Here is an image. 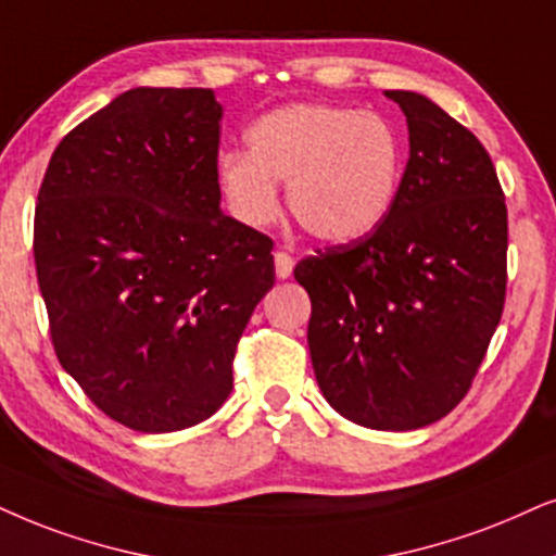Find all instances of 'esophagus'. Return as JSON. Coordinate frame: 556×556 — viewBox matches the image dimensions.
<instances>
[{
    "label": "esophagus",
    "instance_id": "obj_1",
    "mask_svg": "<svg viewBox=\"0 0 556 556\" xmlns=\"http://www.w3.org/2000/svg\"><path fill=\"white\" fill-rule=\"evenodd\" d=\"M274 269H277V277H279V279L292 277L294 258H292L290 254H285V251H277V254H274Z\"/></svg>",
    "mask_w": 556,
    "mask_h": 556
}]
</instances>
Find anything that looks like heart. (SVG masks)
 <instances>
[{
  "label": "heart",
  "mask_w": 556,
  "mask_h": 556,
  "mask_svg": "<svg viewBox=\"0 0 556 556\" xmlns=\"http://www.w3.org/2000/svg\"><path fill=\"white\" fill-rule=\"evenodd\" d=\"M245 146L220 153L215 174L230 213L251 228L277 217L274 185H287V205L307 233L359 241L382 226L403 185V146L375 112L287 104L251 123Z\"/></svg>",
  "instance_id": "b5f03b06"
}]
</instances>
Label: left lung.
Segmentation results:
<instances>
[{"label": "left lung", "instance_id": "left-lung-1", "mask_svg": "<svg viewBox=\"0 0 556 556\" xmlns=\"http://www.w3.org/2000/svg\"><path fill=\"white\" fill-rule=\"evenodd\" d=\"M403 185L369 236L294 266L323 397L375 431L435 424L467 395L505 302L508 210L482 143L418 91Z\"/></svg>", "mask_w": 556, "mask_h": 556}]
</instances>
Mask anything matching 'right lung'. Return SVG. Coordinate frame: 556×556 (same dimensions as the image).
Returning a JSON list of instances; mask_svg holds the SVG:
<instances>
[{
  "label": "right lung",
  "instance_id": "obj_1",
  "mask_svg": "<svg viewBox=\"0 0 556 556\" xmlns=\"http://www.w3.org/2000/svg\"><path fill=\"white\" fill-rule=\"evenodd\" d=\"M220 117L213 89L123 91L61 140L38 192L55 356L140 433L226 403L238 339L274 287L271 238L220 210Z\"/></svg>",
  "mask_w": 556,
  "mask_h": 556
}]
</instances>
